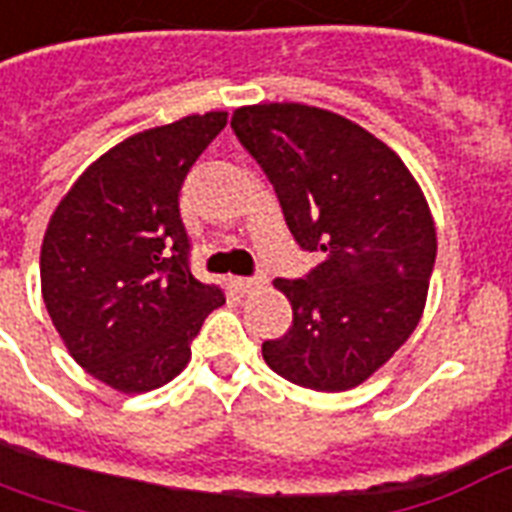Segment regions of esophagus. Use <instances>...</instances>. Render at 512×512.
Listing matches in <instances>:
<instances>
[{
	"mask_svg": "<svg viewBox=\"0 0 512 512\" xmlns=\"http://www.w3.org/2000/svg\"><path fill=\"white\" fill-rule=\"evenodd\" d=\"M266 285H268L266 276H238L236 279V287L244 295L255 293V290H260V287H266Z\"/></svg>",
	"mask_w": 512,
	"mask_h": 512,
	"instance_id": "34e87169",
	"label": "esophagus"
}]
</instances>
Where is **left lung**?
Segmentation results:
<instances>
[{"mask_svg": "<svg viewBox=\"0 0 512 512\" xmlns=\"http://www.w3.org/2000/svg\"><path fill=\"white\" fill-rule=\"evenodd\" d=\"M233 130L274 184L295 241L323 260L274 287L293 306L263 358L312 391H350L380 372L418 328L437 227L423 189L396 151L339 113L260 102Z\"/></svg>", "mask_w": 512, "mask_h": 512, "instance_id": "8db88e82", "label": "left lung"}]
</instances>
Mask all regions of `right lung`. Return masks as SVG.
Instances as JSON below:
<instances>
[{"mask_svg":"<svg viewBox=\"0 0 512 512\" xmlns=\"http://www.w3.org/2000/svg\"><path fill=\"white\" fill-rule=\"evenodd\" d=\"M227 113H192L135 132L83 170L48 219L40 287L75 363L119 393L168 385L217 306L219 285L189 271L179 192L225 130Z\"/></svg>","mask_w":512,"mask_h":512,"instance_id":"add662e5","label":"right lung"}]
</instances>
